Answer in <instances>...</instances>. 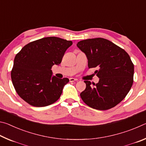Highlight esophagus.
I'll return each instance as SVG.
<instances>
[{
  "mask_svg": "<svg viewBox=\"0 0 146 146\" xmlns=\"http://www.w3.org/2000/svg\"><path fill=\"white\" fill-rule=\"evenodd\" d=\"M70 82H75V81H78V79L74 78H70Z\"/></svg>",
  "mask_w": 146,
  "mask_h": 146,
  "instance_id": "1",
  "label": "esophagus"
}]
</instances>
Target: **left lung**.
I'll list each match as a JSON object with an SVG mask.
<instances>
[{"label":"left lung","mask_w":146,"mask_h":146,"mask_svg":"<svg viewBox=\"0 0 146 146\" xmlns=\"http://www.w3.org/2000/svg\"><path fill=\"white\" fill-rule=\"evenodd\" d=\"M86 54L89 68L99 78L97 84L85 80L80 93L86 104L98 110H107L119 104L129 93L133 83L134 65L124 49L103 38H89L76 44Z\"/></svg>","instance_id":"obj_1"}]
</instances>
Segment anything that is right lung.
Masks as SVG:
<instances>
[{
  "label": "right lung",
  "mask_w": 146,
  "mask_h": 146,
  "mask_svg": "<svg viewBox=\"0 0 146 146\" xmlns=\"http://www.w3.org/2000/svg\"><path fill=\"white\" fill-rule=\"evenodd\" d=\"M70 40L42 38L26 44L17 54L11 72L12 83L20 97L35 107L52 104L60 98L68 78L52 76L51 68L59 65Z\"/></svg>",
  "instance_id": "right-lung-1"
}]
</instances>
